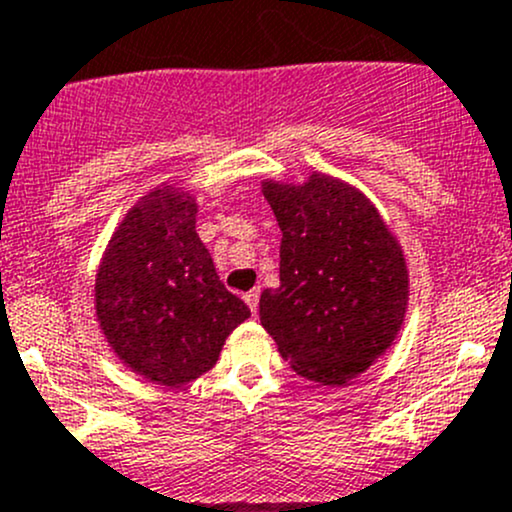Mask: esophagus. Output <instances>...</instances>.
I'll return each instance as SVG.
<instances>
[{
  "mask_svg": "<svg viewBox=\"0 0 512 512\" xmlns=\"http://www.w3.org/2000/svg\"><path fill=\"white\" fill-rule=\"evenodd\" d=\"M242 299H245V304L250 306L252 314H257V304H260V289H252V292H247Z\"/></svg>",
  "mask_w": 512,
  "mask_h": 512,
  "instance_id": "obj_1",
  "label": "esophagus"
}]
</instances>
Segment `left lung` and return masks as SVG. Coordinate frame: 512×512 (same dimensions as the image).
Instances as JSON below:
<instances>
[{"label": "left lung", "instance_id": "left-lung-1", "mask_svg": "<svg viewBox=\"0 0 512 512\" xmlns=\"http://www.w3.org/2000/svg\"><path fill=\"white\" fill-rule=\"evenodd\" d=\"M279 245V287L260 321L301 378L346 385L395 341L410 279L402 247L358 188L326 174L301 186L262 181Z\"/></svg>", "mask_w": 512, "mask_h": 512}]
</instances>
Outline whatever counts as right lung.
Wrapping results in <instances>:
<instances>
[{"label": "right lung", "mask_w": 512, "mask_h": 512, "mask_svg": "<svg viewBox=\"0 0 512 512\" xmlns=\"http://www.w3.org/2000/svg\"><path fill=\"white\" fill-rule=\"evenodd\" d=\"M198 206L161 186L125 215L95 277V311L122 363L149 383L181 387L211 370L250 316L225 289L196 233Z\"/></svg>", "instance_id": "1"}]
</instances>
